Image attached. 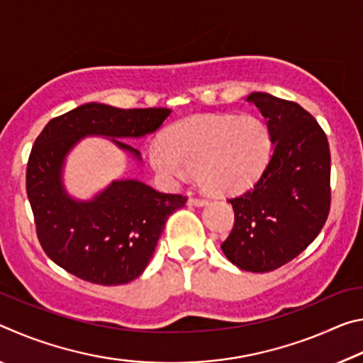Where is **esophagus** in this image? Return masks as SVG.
I'll list each match as a JSON object with an SVG mask.
<instances>
[{"instance_id":"34e87169","label":"esophagus","mask_w":363,"mask_h":363,"mask_svg":"<svg viewBox=\"0 0 363 363\" xmlns=\"http://www.w3.org/2000/svg\"><path fill=\"white\" fill-rule=\"evenodd\" d=\"M187 203L192 205V206H203V205L208 203V200L206 199H200V196L190 195L189 200H187Z\"/></svg>"}]
</instances>
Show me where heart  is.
Returning a JSON list of instances; mask_svg holds the SVG:
<instances>
[{
	"instance_id": "b5f03b06",
	"label": "heart",
	"mask_w": 363,
	"mask_h": 363,
	"mask_svg": "<svg viewBox=\"0 0 363 363\" xmlns=\"http://www.w3.org/2000/svg\"><path fill=\"white\" fill-rule=\"evenodd\" d=\"M267 152V128L256 116L201 115L174 125L168 140L157 139L149 158L167 179H187L196 171L206 192L229 194L256 179Z\"/></svg>"
}]
</instances>
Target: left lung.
<instances>
[{
	"label": "left lung",
	"instance_id": "obj_1",
	"mask_svg": "<svg viewBox=\"0 0 363 363\" xmlns=\"http://www.w3.org/2000/svg\"><path fill=\"white\" fill-rule=\"evenodd\" d=\"M272 143L269 163L253 186L229 199L235 220L220 245L227 259L248 272H270L309 247L327 223L330 145L317 120L296 102L250 94Z\"/></svg>",
	"mask_w": 363,
	"mask_h": 363
}]
</instances>
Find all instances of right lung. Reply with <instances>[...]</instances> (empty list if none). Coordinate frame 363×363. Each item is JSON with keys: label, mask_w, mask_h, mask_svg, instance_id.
<instances>
[{"label": "right lung", "mask_w": 363, "mask_h": 363, "mask_svg": "<svg viewBox=\"0 0 363 363\" xmlns=\"http://www.w3.org/2000/svg\"><path fill=\"white\" fill-rule=\"evenodd\" d=\"M169 108H116L84 104L45 126L30 152L26 174L36 237L51 259L84 281L115 286L144 272L164 223L187 196L163 194L139 181H115L93 201L78 203L60 186L64 158L79 138H140L158 130ZM113 143L139 158L120 139Z\"/></svg>", "instance_id": "obj_1"}]
</instances>
